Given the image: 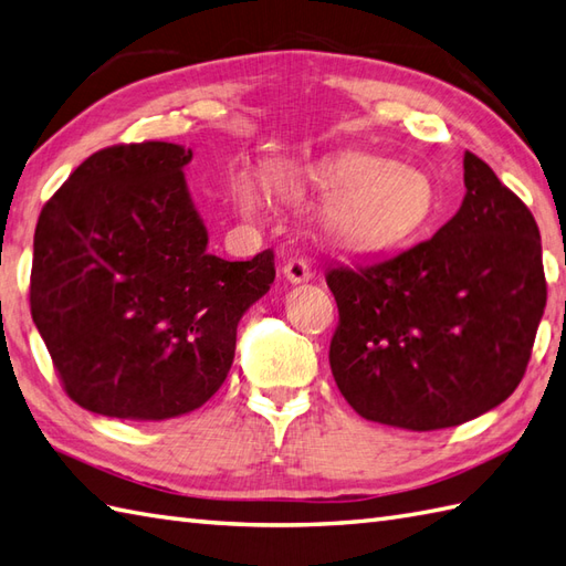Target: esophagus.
<instances>
[{"instance_id": "esophagus-1", "label": "esophagus", "mask_w": 566, "mask_h": 566, "mask_svg": "<svg viewBox=\"0 0 566 566\" xmlns=\"http://www.w3.org/2000/svg\"><path fill=\"white\" fill-rule=\"evenodd\" d=\"M283 273L291 283H305L312 279V269L305 259H287Z\"/></svg>"}]
</instances>
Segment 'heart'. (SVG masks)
Masks as SVG:
<instances>
[{
    "instance_id": "heart-1",
    "label": "heart",
    "mask_w": 566,
    "mask_h": 566,
    "mask_svg": "<svg viewBox=\"0 0 566 566\" xmlns=\"http://www.w3.org/2000/svg\"><path fill=\"white\" fill-rule=\"evenodd\" d=\"M271 179L291 196H329L322 210L326 230L334 240L363 251L407 242L429 222L436 208V188L429 174L378 155L348 153L322 161L307 174L275 167ZM232 196L244 216H256L261 210V186L249 174L232 184Z\"/></svg>"
}]
</instances>
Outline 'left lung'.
Here are the masks:
<instances>
[{
    "label": "left lung",
    "instance_id": "8db88e82",
    "mask_svg": "<svg viewBox=\"0 0 566 566\" xmlns=\"http://www.w3.org/2000/svg\"><path fill=\"white\" fill-rule=\"evenodd\" d=\"M462 206L431 240L329 269L332 375L363 419L436 431L482 417L523 380L547 303L533 212L464 153Z\"/></svg>",
    "mask_w": 566,
    "mask_h": 566
}]
</instances>
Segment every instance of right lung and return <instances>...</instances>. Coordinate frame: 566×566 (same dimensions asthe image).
Listing matches in <instances>:
<instances>
[{"instance_id": "add662e5", "label": "right lung", "mask_w": 566, "mask_h": 566, "mask_svg": "<svg viewBox=\"0 0 566 566\" xmlns=\"http://www.w3.org/2000/svg\"><path fill=\"white\" fill-rule=\"evenodd\" d=\"M191 149H98L33 234L31 315L70 399L113 419L203 407L228 378L237 324L269 293L273 251L224 261L188 193Z\"/></svg>"}]
</instances>
